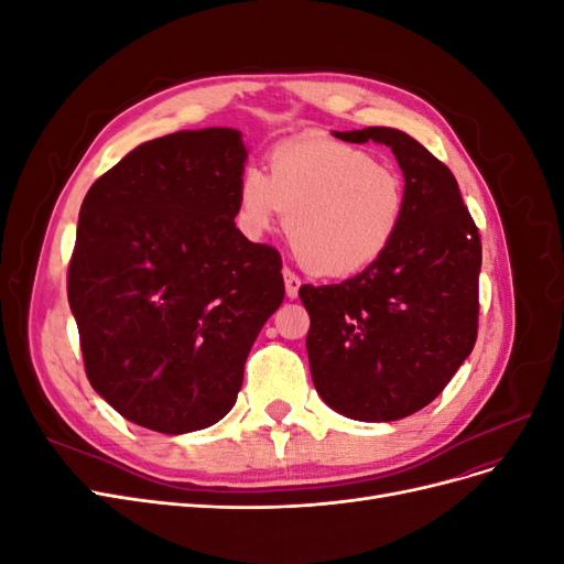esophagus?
Masks as SVG:
<instances>
[{
	"label": "esophagus",
	"instance_id": "1",
	"mask_svg": "<svg viewBox=\"0 0 564 564\" xmlns=\"http://www.w3.org/2000/svg\"><path fill=\"white\" fill-rule=\"evenodd\" d=\"M282 275H284V294H286V299H296L299 296V289H301V280L294 275L292 270L289 268H284L282 270Z\"/></svg>",
	"mask_w": 564,
	"mask_h": 564
}]
</instances>
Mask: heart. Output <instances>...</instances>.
<instances>
[{
  "label": "heart",
  "instance_id": "heart-1",
  "mask_svg": "<svg viewBox=\"0 0 564 564\" xmlns=\"http://www.w3.org/2000/svg\"><path fill=\"white\" fill-rule=\"evenodd\" d=\"M406 187L395 166L332 139L284 143L270 152V174L249 166L237 216L249 237L275 230L284 214L296 261L317 278L360 275L395 242Z\"/></svg>",
  "mask_w": 564,
  "mask_h": 564
}]
</instances>
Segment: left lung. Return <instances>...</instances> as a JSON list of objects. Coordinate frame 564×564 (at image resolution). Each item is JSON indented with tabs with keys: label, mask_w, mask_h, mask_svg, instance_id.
Here are the masks:
<instances>
[{
	"label": "left lung",
	"mask_w": 564,
	"mask_h": 564,
	"mask_svg": "<svg viewBox=\"0 0 564 564\" xmlns=\"http://www.w3.org/2000/svg\"><path fill=\"white\" fill-rule=\"evenodd\" d=\"M395 155L406 212L383 259L340 284L299 289L317 395L355 421H398L431 404L477 338L482 245L449 169L390 127L334 131Z\"/></svg>",
	"instance_id": "obj_1"
}]
</instances>
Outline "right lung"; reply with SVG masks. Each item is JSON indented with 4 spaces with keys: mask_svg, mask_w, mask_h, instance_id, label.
<instances>
[{
    "mask_svg": "<svg viewBox=\"0 0 564 564\" xmlns=\"http://www.w3.org/2000/svg\"><path fill=\"white\" fill-rule=\"evenodd\" d=\"M242 131L141 143L82 202L67 301L94 390L164 435L209 429L284 299L280 253L235 226Z\"/></svg>",
    "mask_w": 564,
    "mask_h": 564,
    "instance_id": "right-lung-1",
    "label": "right lung"
}]
</instances>
